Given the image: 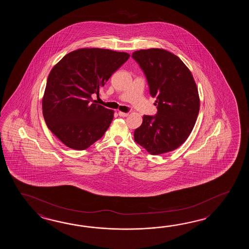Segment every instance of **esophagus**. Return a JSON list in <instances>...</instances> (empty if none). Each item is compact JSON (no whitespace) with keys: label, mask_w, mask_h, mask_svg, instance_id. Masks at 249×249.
Wrapping results in <instances>:
<instances>
[{"label":"esophagus","mask_w":249,"mask_h":249,"mask_svg":"<svg viewBox=\"0 0 249 249\" xmlns=\"http://www.w3.org/2000/svg\"><path fill=\"white\" fill-rule=\"evenodd\" d=\"M118 115L120 117H127L129 115V113H125V112L118 111Z\"/></svg>","instance_id":"1"}]
</instances>
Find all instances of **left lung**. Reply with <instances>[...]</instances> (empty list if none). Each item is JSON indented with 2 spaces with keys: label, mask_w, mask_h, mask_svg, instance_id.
<instances>
[{
  "label": "left lung",
  "mask_w": 249,
  "mask_h": 249,
  "mask_svg": "<svg viewBox=\"0 0 249 249\" xmlns=\"http://www.w3.org/2000/svg\"><path fill=\"white\" fill-rule=\"evenodd\" d=\"M157 98L156 116H143L134 141L148 153L160 155L179 148L190 136L199 112V96L190 69L179 57L152 48L132 53Z\"/></svg>",
  "instance_id": "left-lung-1"
}]
</instances>
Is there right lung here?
<instances>
[{"label":"right lung","instance_id":"obj_1","mask_svg":"<svg viewBox=\"0 0 249 249\" xmlns=\"http://www.w3.org/2000/svg\"><path fill=\"white\" fill-rule=\"evenodd\" d=\"M126 53L83 48L64 56L48 76L42 114L48 128L67 147L83 150L100 140L114 111L92 101L112 74L129 58Z\"/></svg>","mask_w":249,"mask_h":249}]
</instances>
